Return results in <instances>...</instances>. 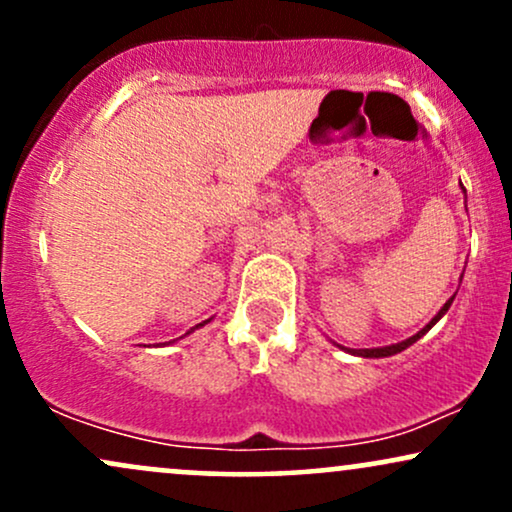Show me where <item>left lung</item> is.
<instances>
[{"instance_id": "left-lung-1", "label": "left lung", "mask_w": 512, "mask_h": 512, "mask_svg": "<svg viewBox=\"0 0 512 512\" xmlns=\"http://www.w3.org/2000/svg\"><path fill=\"white\" fill-rule=\"evenodd\" d=\"M452 301H455V296H452V298H448V301H445L443 308L438 310V315L433 317L431 322H428V325L424 327V330H419V332L414 334V337L404 339V342H397V344H390V346H375V349H349V346H342V344H337V342H332V344H334V346H339V349L346 351V354H351V356H363V358H385V356H395V354H399V351L409 349V346L414 344V342H419V339L424 337V334H426L428 330H431L433 325H436V322L440 320V317H443L445 313H448L450 305H452Z\"/></svg>"}]
</instances>
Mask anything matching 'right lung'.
<instances>
[{
	"instance_id": "add662e5",
	"label": "right lung",
	"mask_w": 512,
	"mask_h": 512,
	"mask_svg": "<svg viewBox=\"0 0 512 512\" xmlns=\"http://www.w3.org/2000/svg\"><path fill=\"white\" fill-rule=\"evenodd\" d=\"M209 320H211V317H209ZM209 320L199 322V325H195V327H192V330H187L185 334H182V337H180V339H185V337H187V334H192V332H195V330H199V327H204V325H207V322H209ZM173 342H178V339H173ZM168 344H170V342H168Z\"/></svg>"
}]
</instances>
